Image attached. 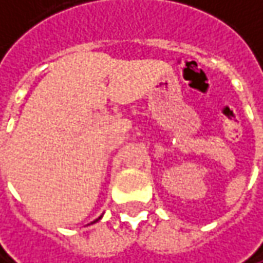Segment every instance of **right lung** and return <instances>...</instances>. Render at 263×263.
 <instances>
[{
	"label": "right lung",
	"instance_id": "right-lung-1",
	"mask_svg": "<svg viewBox=\"0 0 263 263\" xmlns=\"http://www.w3.org/2000/svg\"><path fill=\"white\" fill-rule=\"evenodd\" d=\"M100 218H102V217H99V218H97V220H100ZM97 220H94V221H92V223H96V221H97Z\"/></svg>",
	"mask_w": 263,
	"mask_h": 263
}]
</instances>
